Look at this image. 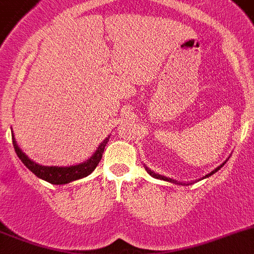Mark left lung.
Instances as JSON below:
<instances>
[{
    "label": "left lung",
    "instance_id": "8db88e82",
    "mask_svg": "<svg viewBox=\"0 0 254 254\" xmlns=\"http://www.w3.org/2000/svg\"><path fill=\"white\" fill-rule=\"evenodd\" d=\"M224 164H225V162H224ZM224 164H223V165H224ZM223 165H220V166H218L217 169H215V170H213V171H211L210 174H208V175H206L205 178H208V176H210V175H213V174H215V173H217L218 170H220V169H222V166H223ZM146 170H147V173L150 174L151 176H153V178H156V179H160V180L170 181V183H174V180H171V179H169V178H165V176H161V175H159V174H155V173H153V171H151V170H148V169H146Z\"/></svg>",
    "mask_w": 254,
    "mask_h": 254
}]
</instances>
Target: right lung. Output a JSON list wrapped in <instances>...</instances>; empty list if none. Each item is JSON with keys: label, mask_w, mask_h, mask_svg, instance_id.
Returning a JSON list of instances; mask_svg holds the SVG:
<instances>
[{"label": "right lung", "mask_w": 254, "mask_h": 254, "mask_svg": "<svg viewBox=\"0 0 254 254\" xmlns=\"http://www.w3.org/2000/svg\"><path fill=\"white\" fill-rule=\"evenodd\" d=\"M109 138V137H108ZM108 138H106L103 142L101 143V146L98 147V150L95 151L94 155L90 157L89 160H87L83 164L75 165V166H69V167H58V166H41V165H37L35 162H32L31 160L25 155L22 151L18 148V146L16 145L15 138L12 137V143L13 148H15L16 153H17L18 159L22 161V164L27 167V169L34 173L37 178L43 179V180L48 181L50 184H54V185H63V184H68L70 181L79 180V179H83L85 176L89 175L90 173L94 171V169L97 167V165L101 161L102 156H103L104 147H106L107 142H108Z\"/></svg>", "instance_id": "1"}]
</instances>
